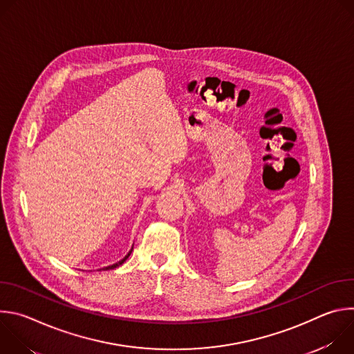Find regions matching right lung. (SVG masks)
<instances>
[{
    "mask_svg": "<svg viewBox=\"0 0 354 354\" xmlns=\"http://www.w3.org/2000/svg\"><path fill=\"white\" fill-rule=\"evenodd\" d=\"M131 250H133V246H131V249L129 250V254L122 259V261H119V262H116V263H113V265H109V266H106V268H102V270H112V269H116V268H119L120 265H123L126 261H127V258L130 257V254H131Z\"/></svg>",
    "mask_w": 354,
    "mask_h": 354,
    "instance_id": "obj_1",
    "label": "right lung"
}]
</instances>
